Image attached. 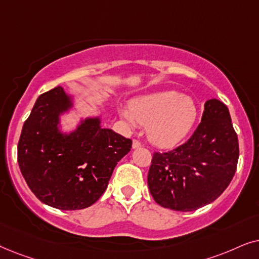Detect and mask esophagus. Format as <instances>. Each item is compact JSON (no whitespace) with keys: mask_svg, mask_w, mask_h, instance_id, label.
Here are the masks:
<instances>
[{"mask_svg":"<svg viewBox=\"0 0 259 259\" xmlns=\"http://www.w3.org/2000/svg\"><path fill=\"white\" fill-rule=\"evenodd\" d=\"M141 146H142V143H141L139 140L135 139V140L133 141V148H139V147H141Z\"/></svg>","mask_w":259,"mask_h":259,"instance_id":"34e87169","label":"esophagus"}]
</instances>
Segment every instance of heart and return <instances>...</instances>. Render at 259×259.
<instances>
[{
	"label": "heart",
	"mask_w": 259,
	"mask_h": 259,
	"mask_svg": "<svg viewBox=\"0 0 259 259\" xmlns=\"http://www.w3.org/2000/svg\"><path fill=\"white\" fill-rule=\"evenodd\" d=\"M119 115L132 125H148V137L158 147H173L191 133L198 118V106L177 90H161L141 96L132 106L119 108Z\"/></svg>",
	"instance_id": "heart-1"
}]
</instances>
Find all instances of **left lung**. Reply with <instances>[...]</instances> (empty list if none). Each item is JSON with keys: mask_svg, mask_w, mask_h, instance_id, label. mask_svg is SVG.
Returning a JSON list of instances; mask_svg holds the SVG:
<instances>
[{"mask_svg": "<svg viewBox=\"0 0 259 259\" xmlns=\"http://www.w3.org/2000/svg\"><path fill=\"white\" fill-rule=\"evenodd\" d=\"M238 157L239 144L229 109L211 99L185 143L153 153L148 173L150 194L164 208L195 211L222 195L236 173Z\"/></svg>", "mask_w": 259, "mask_h": 259, "instance_id": "8db88e82", "label": "left lung"}]
</instances>
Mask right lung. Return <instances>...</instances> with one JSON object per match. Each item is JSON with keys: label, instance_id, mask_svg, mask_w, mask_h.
I'll return each instance as SVG.
<instances>
[{"label": "right lung", "instance_id": "1", "mask_svg": "<svg viewBox=\"0 0 259 259\" xmlns=\"http://www.w3.org/2000/svg\"><path fill=\"white\" fill-rule=\"evenodd\" d=\"M70 105L60 86L37 97L22 126L17 162L37 199L74 211L95 204L108 187L117 162L133 141L89 119L68 136L58 133V115Z\"/></svg>", "mask_w": 259, "mask_h": 259}]
</instances>
